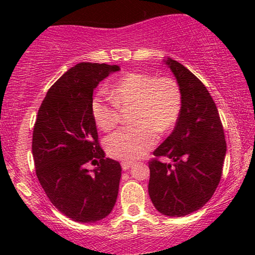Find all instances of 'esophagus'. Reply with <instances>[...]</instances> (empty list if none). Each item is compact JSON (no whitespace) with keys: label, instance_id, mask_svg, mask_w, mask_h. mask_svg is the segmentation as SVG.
<instances>
[{"label":"esophagus","instance_id":"1","mask_svg":"<svg viewBox=\"0 0 255 255\" xmlns=\"http://www.w3.org/2000/svg\"><path fill=\"white\" fill-rule=\"evenodd\" d=\"M131 166H132L131 161H123V162H122V168H123V170H128Z\"/></svg>","mask_w":255,"mask_h":255}]
</instances>
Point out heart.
Segmentation results:
<instances>
[{
	"label": "heart",
	"mask_w": 255,
	"mask_h": 255,
	"mask_svg": "<svg viewBox=\"0 0 255 255\" xmlns=\"http://www.w3.org/2000/svg\"><path fill=\"white\" fill-rule=\"evenodd\" d=\"M110 100L97 96L92 114L99 128L108 132L121 120L120 109L132 107L130 121L107 139L113 158L131 161L140 158L158 141V131L166 133L175 127L182 108V94L175 80L154 78L146 73H128L109 89Z\"/></svg>",
	"instance_id": "1"
}]
</instances>
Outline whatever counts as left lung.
<instances>
[{
	"instance_id": "1",
	"label": "left lung",
	"mask_w": 255,
	"mask_h": 255,
	"mask_svg": "<svg viewBox=\"0 0 255 255\" xmlns=\"http://www.w3.org/2000/svg\"><path fill=\"white\" fill-rule=\"evenodd\" d=\"M163 62L180 87L182 108L173 132L153 152L172 162H148V194L160 214L183 217L214 195L221 181L226 141L217 107L203 83L180 62L170 58Z\"/></svg>"
}]
</instances>
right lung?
<instances>
[{"instance_id": "add662e5", "label": "right lung", "mask_w": 255, "mask_h": 255, "mask_svg": "<svg viewBox=\"0 0 255 255\" xmlns=\"http://www.w3.org/2000/svg\"><path fill=\"white\" fill-rule=\"evenodd\" d=\"M120 66L81 62L48 89L33 128L38 180L52 204L78 223L106 218L116 203L122 167L106 158L92 114L93 92ZM88 162L98 167L86 169Z\"/></svg>"}]
</instances>
